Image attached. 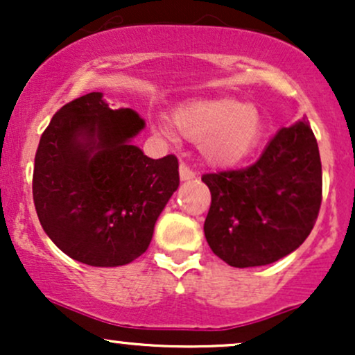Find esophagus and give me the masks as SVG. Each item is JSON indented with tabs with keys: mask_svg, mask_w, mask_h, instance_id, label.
<instances>
[{
	"mask_svg": "<svg viewBox=\"0 0 355 355\" xmlns=\"http://www.w3.org/2000/svg\"><path fill=\"white\" fill-rule=\"evenodd\" d=\"M178 172H180V178H182L183 182L193 180L195 175H197L187 164H180V166H178Z\"/></svg>",
	"mask_w": 355,
	"mask_h": 355,
	"instance_id": "34e87169",
	"label": "esophagus"
}]
</instances>
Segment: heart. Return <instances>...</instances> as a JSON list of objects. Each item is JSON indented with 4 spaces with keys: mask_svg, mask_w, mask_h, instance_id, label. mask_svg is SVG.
Here are the masks:
<instances>
[{
    "mask_svg": "<svg viewBox=\"0 0 355 355\" xmlns=\"http://www.w3.org/2000/svg\"><path fill=\"white\" fill-rule=\"evenodd\" d=\"M173 125L183 137L198 141L202 157L214 166H234L260 144L263 120L254 105L234 98H198L173 112ZM166 138H175L168 125L158 126Z\"/></svg>",
    "mask_w": 355,
    "mask_h": 355,
    "instance_id": "b5f03b06",
    "label": "heart"
}]
</instances>
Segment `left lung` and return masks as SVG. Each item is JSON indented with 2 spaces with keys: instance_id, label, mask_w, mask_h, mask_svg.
Segmentation results:
<instances>
[{
  "instance_id": "8db88e82",
  "label": "left lung",
  "mask_w": 355,
  "mask_h": 355,
  "mask_svg": "<svg viewBox=\"0 0 355 355\" xmlns=\"http://www.w3.org/2000/svg\"><path fill=\"white\" fill-rule=\"evenodd\" d=\"M211 203L205 239L232 267H260L292 254L313 229L322 165L307 118L279 130L245 170L203 175Z\"/></svg>"
}]
</instances>
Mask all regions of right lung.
<instances>
[{"instance_id": "1", "label": "right lung", "mask_w": 355, "mask_h": 355, "mask_svg": "<svg viewBox=\"0 0 355 355\" xmlns=\"http://www.w3.org/2000/svg\"><path fill=\"white\" fill-rule=\"evenodd\" d=\"M145 128L135 110H112L93 92L60 108L35 157L33 200L61 252L92 267L133 262L180 185L178 160L133 145Z\"/></svg>"}]
</instances>
